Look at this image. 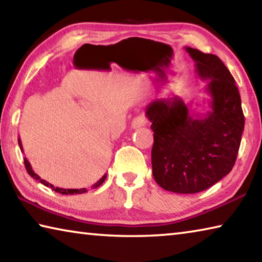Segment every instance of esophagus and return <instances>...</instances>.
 Segmentation results:
<instances>
[{
    "instance_id": "1",
    "label": "esophagus",
    "mask_w": 262,
    "mask_h": 262,
    "mask_svg": "<svg viewBox=\"0 0 262 262\" xmlns=\"http://www.w3.org/2000/svg\"><path fill=\"white\" fill-rule=\"evenodd\" d=\"M145 123H147V118L144 117V115H139V117H136L133 119L132 121V128H140V127H143Z\"/></svg>"
}]
</instances>
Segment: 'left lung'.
Returning <instances> with one entry per match:
<instances>
[{"instance_id": "left-lung-1", "label": "left lung", "mask_w": 262, "mask_h": 262, "mask_svg": "<svg viewBox=\"0 0 262 262\" xmlns=\"http://www.w3.org/2000/svg\"><path fill=\"white\" fill-rule=\"evenodd\" d=\"M195 72L207 83L210 110L192 114L180 97L148 105L154 145L152 174L162 188L194 194L211 187L229 174L237 159L245 118L231 73L219 56L185 47Z\"/></svg>"}]
</instances>
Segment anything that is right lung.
I'll return each mask as SVG.
<instances>
[{"label":"right lung","mask_w":262,"mask_h":262,"mask_svg":"<svg viewBox=\"0 0 262 262\" xmlns=\"http://www.w3.org/2000/svg\"><path fill=\"white\" fill-rule=\"evenodd\" d=\"M18 144H19V148H20V150L21 151H23V145H21V142H20V139H18ZM24 164H25V168H26V171H28V173L32 177L33 179H35V180H39L40 181V183L42 184V185H45V186H47V187H51L53 190H55V192H57V193H61V194H82V193H85V192H88L86 190V188H81V189H66V188H59V187H54V186H53L52 184H50V183H47L46 180H43V179H41L40 177H39L37 173H34V171L32 170V167H31V164L29 163V161L26 158H24ZM106 177H107V174H104L103 177H101V178L97 181V183L95 184V185H92V187L91 188H97V187H99V186L104 183L105 181V179H106Z\"/></svg>","instance_id":"right-lung-1"}]
</instances>
